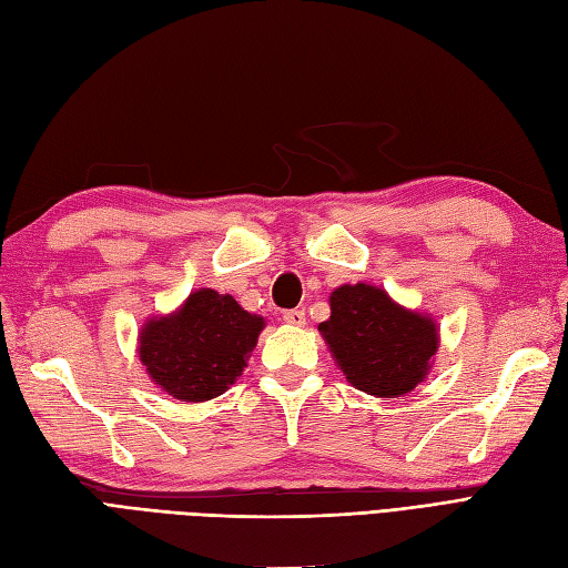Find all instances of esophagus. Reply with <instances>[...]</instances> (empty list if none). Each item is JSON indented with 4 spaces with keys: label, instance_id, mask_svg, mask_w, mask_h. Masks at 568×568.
Wrapping results in <instances>:
<instances>
[{
    "label": "esophagus",
    "instance_id": "34e87169",
    "mask_svg": "<svg viewBox=\"0 0 568 568\" xmlns=\"http://www.w3.org/2000/svg\"><path fill=\"white\" fill-rule=\"evenodd\" d=\"M284 321L288 325H296V327H303L306 325V311L301 308H292V311H284Z\"/></svg>",
    "mask_w": 568,
    "mask_h": 568
}]
</instances>
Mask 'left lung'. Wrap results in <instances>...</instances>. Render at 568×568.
Masks as SVG:
<instances>
[{
  "mask_svg": "<svg viewBox=\"0 0 568 568\" xmlns=\"http://www.w3.org/2000/svg\"><path fill=\"white\" fill-rule=\"evenodd\" d=\"M329 308V321L317 329L356 390L399 397L424 381L438 349V329L428 317L399 308L368 284L339 286Z\"/></svg>",
  "mask_w": 568,
  "mask_h": 568,
  "instance_id": "obj_1",
  "label": "left lung"
}]
</instances>
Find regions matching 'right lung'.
Returning <instances> with one entry per match:
<instances>
[{
    "instance_id": "obj_1",
    "label": "right lung",
    "mask_w": 568,
    "mask_h": 568,
    "mask_svg": "<svg viewBox=\"0 0 568 568\" xmlns=\"http://www.w3.org/2000/svg\"><path fill=\"white\" fill-rule=\"evenodd\" d=\"M265 321L214 288L195 292L175 315L149 321L140 356L149 376L183 403H202L236 381Z\"/></svg>"
}]
</instances>
